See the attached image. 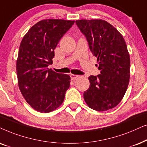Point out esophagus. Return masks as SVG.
<instances>
[{
  "label": "esophagus",
  "instance_id": "1",
  "mask_svg": "<svg viewBox=\"0 0 147 147\" xmlns=\"http://www.w3.org/2000/svg\"><path fill=\"white\" fill-rule=\"evenodd\" d=\"M70 78H71L72 80H75L77 78L79 77V76L78 75H72V74H71V75H70Z\"/></svg>",
  "mask_w": 147,
  "mask_h": 147
}]
</instances>
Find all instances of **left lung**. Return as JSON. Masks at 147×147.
<instances>
[{"label":"left lung","instance_id":"left-lung-1","mask_svg":"<svg viewBox=\"0 0 147 147\" xmlns=\"http://www.w3.org/2000/svg\"><path fill=\"white\" fill-rule=\"evenodd\" d=\"M75 23L97 58L100 70L99 75L89 77L90 86L84 92V99L96 111L113 108L124 97L130 79V55L124 39L105 21L83 19Z\"/></svg>","mask_w":147,"mask_h":147}]
</instances>
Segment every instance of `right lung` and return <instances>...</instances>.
<instances>
[{
    "mask_svg": "<svg viewBox=\"0 0 147 147\" xmlns=\"http://www.w3.org/2000/svg\"><path fill=\"white\" fill-rule=\"evenodd\" d=\"M75 21L46 19L29 29L19 47L17 75L19 89L35 110L48 113L63 102L70 87L68 75L48 68L54 49Z\"/></svg>",
    "mask_w": 147,
    "mask_h": 147,
    "instance_id": "add662e5",
    "label": "right lung"
}]
</instances>
